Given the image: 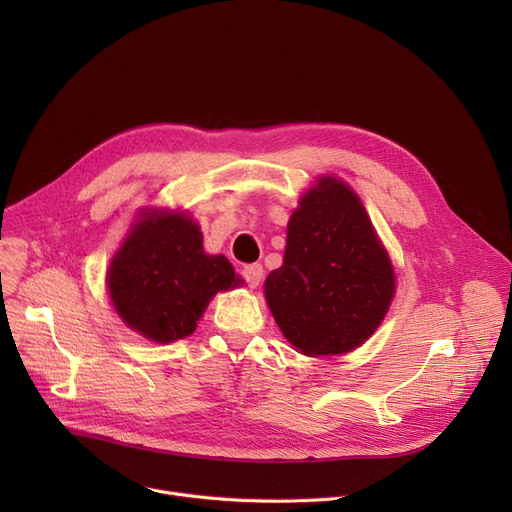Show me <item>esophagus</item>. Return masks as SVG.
<instances>
[{
    "instance_id": "obj_1",
    "label": "esophagus",
    "mask_w": 512,
    "mask_h": 512,
    "mask_svg": "<svg viewBox=\"0 0 512 512\" xmlns=\"http://www.w3.org/2000/svg\"><path fill=\"white\" fill-rule=\"evenodd\" d=\"M242 278H245V282L251 286V288H257L261 278H263V265L261 263H249L242 267Z\"/></svg>"
}]
</instances>
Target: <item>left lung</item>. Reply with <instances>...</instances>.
Returning a JSON list of instances; mask_svg holds the SVG:
<instances>
[{
    "mask_svg": "<svg viewBox=\"0 0 512 512\" xmlns=\"http://www.w3.org/2000/svg\"><path fill=\"white\" fill-rule=\"evenodd\" d=\"M392 297V263L363 203L321 178L288 222L282 267L265 280L276 324L303 355H340L375 332Z\"/></svg>",
    "mask_w": 512,
    "mask_h": 512,
    "instance_id": "8db88e82",
    "label": "left lung"
}]
</instances>
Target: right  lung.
<instances>
[{"mask_svg": "<svg viewBox=\"0 0 512 512\" xmlns=\"http://www.w3.org/2000/svg\"><path fill=\"white\" fill-rule=\"evenodd\" d=\"M238 284L224 255L203 253V234L184 213H145L107 270L120 317L164 344L193 334L213 294Z\"/></svg>", "mask_w": 512, "mask_h": 512, "instance_id": "obj_1", "label": "right lung"}]
</instances>
